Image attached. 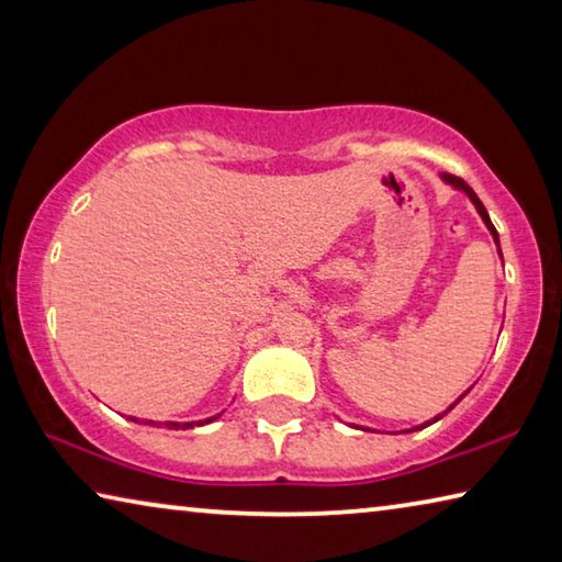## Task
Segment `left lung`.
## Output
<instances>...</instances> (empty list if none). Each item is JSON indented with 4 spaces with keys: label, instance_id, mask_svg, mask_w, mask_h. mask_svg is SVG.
<instances>
[{
    "label": "left lung",
    "instance_id": "8db88e82",
    "mask_svg": "<svg viewBox=\"0 0 562 562\" xmlns=\"http://www.w3.org/2000/svg\"><path fill=\"white\" fill-rule=\"evenodd\" d=\"M443 180H446V183H451L453 188H461V190H463V193L471 198V201H473V205H475V207H479V213H481V217H483V223H486V225H488V231L493 233V237H496V243H498V233H496V227H493V223H491V217H488V213H486V207H483V203L479 201V195H475V193H473V190H471V186H465V180H461V178H456V176H449V173H446V176H443ZM453 406H456V404H453ZM453 406H449V408H446V412H443V414H439V416H436V418H434V422H439V418H441V416H446V414H449ZM434 422H426L424 426H429V424H434ZM424 426H416V429H424ZM416 429H414V431H416Z\"/></svg>",
    "mask_w": 562,
    "mask_h": 562
}]
</instances>
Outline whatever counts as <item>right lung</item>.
Segmentation results:
<instances>
[{
	"label": "right lung",
	"instance_id": "right-lung-1",
	"mask_svg": "<svg viewBox=\"0 0 562 562\" xmlns=\"http://www.w3.org/2000/svg\"><path fill=\"white\" fill-rule=\"evenodd\" d=\"M213 418H217V416H213ZM213 418H205V422H188V424H178V422H168L166 426L168 429H193V426H203V424H211ZM133 422H138V418H133ZM150 426H154V422H148Z\"/></svg>",
	"mask_w": 562,
	"mask_h": 562
}]
</instances>
